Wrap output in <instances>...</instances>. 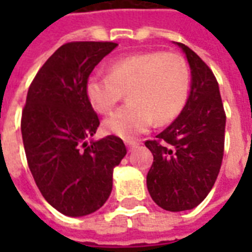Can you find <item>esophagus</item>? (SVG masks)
Masks as SVG:
<instances>
[{"instance_id":"34e87169","label":"esophagus","mask_w":252,"mask_h":252,"mask_svg":"<svg viewBox=\"0 0 252 252\" xmlns=\"http://www.w3.org/2000/svg\"><path fill=\"white\" fill-rule=\"evenodd\" d=\"M126 146L129 148V150H132V148H136L137 146H139V143L133 142V140H126Z\"/></svg>"}]
</instances>
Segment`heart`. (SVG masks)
Instances as JSON below:
<instances>
[{"label":"heart","mask_w":252,"mask_h":252,"mask_svg":"<svg viewBox=\"0 0 252 252\" xmlns=\"http://www.w3.org/2000/svg\"><path fill=\"white\" fill-rule=\"evenodd\" d=\"M190 89L188 63L175 52L148 51L120 58L108 75L86 82V97L98 113H109L126 93L128 104L104 121L105 131L129 139L147 131L153 120L164 126L178 117Z\"/></svg>","instance_id":"1"}]
</instances>
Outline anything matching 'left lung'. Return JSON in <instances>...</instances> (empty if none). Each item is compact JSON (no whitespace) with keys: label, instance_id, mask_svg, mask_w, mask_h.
Listing matches in <instances>:
<instances>
[{"label":"left lung","instance_id":"1","mask_svg":"<svg viewBox=\"0 0 252 252\" xmlns=\"http://www.w3.org/2000/svg\"><path fill=\"white\" fill-rule=\"evenodd\" d=\"M185 52L191 85L180 116L157 139L147 140L154 162L147 189L164 211H189L211 191L224 155L225 112L216 77L194 51L175 43Z\"/></svg>","mask_w":252,"mask_h":252}]
</instances>
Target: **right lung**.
<instances>
[{
  "instance_id": "obj_1",
  "label": "right lung",
  "mask_w": 252,
  "mask_h": 252,
  "mask_svg": "<svg viewBox=\"0 0 252 252\" xmlns=\"http://www.w3.org/2000/svg\"><path fill=\"white\" fill-rule=\"evenodd\" d=\"M117 44L71 41L59 47L31 83L21 115L27 162L46 201L70 217L93 213L109 198L113 169L126 148L115 135L86 142L99 126L86 82Z\"/></svg>"
}]
</instances>
